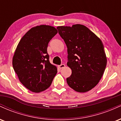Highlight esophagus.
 Wrapping results in <instances>:
<instances>
[{
	"label": "esophagus",
	"mask_w": 121,
	"mask_h": 121,
	"mask_svg": "<svg viewBox=\"0 0 121 121\" xmlns=\"http://www.w3.org/2000/svg\"><path fill=\"white\" fill-rule=\"evenodd\" d=\"M58 67H59L60 69H62V68H64L65 67V64H61L60 65H59V66H58Z\"/></svg>",
	"instance_id": "esophagus-1"
}]
</instances>
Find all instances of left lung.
Returning a JSON list of instances; mask_svg holds the SVG:
<instances>
[{
	"label": "left lung",
	"mask_w": 121,
	"mask_h": 121,
	"mask_svg": "<svg viewBox=\"0 0 121 121\" xmlns=\"http://www.w3.org/2000/svg\"><path fill=\"white\" fill-rule=\"evenodd\" d=\"M57 28L67 47V65L72 70L71 76L66 78L67 84L77 92L91 91L99 82L106 68L103 43L84 25L58 26Z\"/></svg>",
	"instance_id": "obj_1"
}]
</instances>
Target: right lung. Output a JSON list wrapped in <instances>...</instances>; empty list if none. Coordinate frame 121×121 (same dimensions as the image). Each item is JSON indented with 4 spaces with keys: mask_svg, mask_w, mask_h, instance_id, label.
Listing matches in <instances>:
<instances>
[{
    "mask_svg": "<svg viewBox=\"0 0 121 121\" xmlns=\"http://www.w3.org/2000/svg\"><path fill=\"white\" fill-rule=\"evenodd\" d=\"M57 32L52 26H37L30 28L18 43L12 65L19 81L32 92L48 89L57 72L47 53L48 43Z\"/></svg>",
    "mask_w": 121,
    "mask_h": 121,
    "instance_id": "obj_1",
    "label": "right lung"
}]
</instances>
